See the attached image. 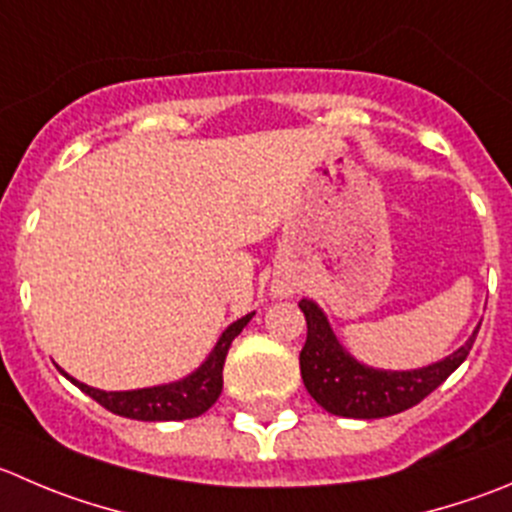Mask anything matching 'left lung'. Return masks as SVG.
Masks as SVG:
<instances>
[{"instance_id":"obj_1","label":"left lung","mask_w":512,"mask_h":512,"mask_svg":"<svg viewBox=\"0 0 512 512\" xmlns=\"http://www.w3.org/2000/svg\"><path fill=\"white\" fill-rule=\"evenodd\" d=\"M299 309L306 316V344L299 354L306 392L329 415L352 420H379L415 407L465 362L480 329L475 326L467 342L440 362L420 369H377L344 349L316 301L301 299Z\"/></svg>"}]
</instances>
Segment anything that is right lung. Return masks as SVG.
Here are the masks:
<instances>
[{"instance_id":"add662e5","label":"right lung","mask_w":512,"mask_h":512,"mask_svg":"<svg viewBox=\"0 0 512 512\" xmlns=\"http://www.w3.org/2000/svg\"><path fill=\"white\" fill-rule=\"evenodd\" d=\"M256 311L241 316L233 324L226 326V332L218 337L216 347L211 349L206 359L193 369L186 377L175 379L168 384H155V387L143 389H125V392H105V389H95L90 384L80 382V379L65 374L75 387L90 394L97 405L110 410L113 415L128 417V420H143V422H170V420H191V417H201L203 412L211 410L216 405V399L221 397L223 389V364H226V354L231 349V342L243 332V326L253 319Z\"/></svg>"}]
</instances>
